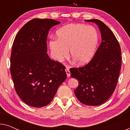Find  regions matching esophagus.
I'll use <instances>...</instances> for the list:
<instances>
[{
	"label": "esophagus",
	"instance_id": "obj_1",
	"mask_svg": "<svg viewBox=\"0 0 130 130\" xmlns=\"http://www.w3.org/2000/svg\"><path fill=\"white\" fill-rule=\"evenodd\" d=\"M65 71H66V74H67V77H70V71H69V69L66 68L65 69Z\"/></svg>",
	"mask_w": 130,
	"mask_h": 130
}]
</instances>
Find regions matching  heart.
Instances as JSON below:
<instances>
[{
    "label": "heart",
    "mask_w": 130,
    "mask_h": 130,
    "mask_svg": "<svg viewBox=\"0 0 130 130\" xmlns=\"http://www.w3.org/2000/svg\"><path fill=\"white\" fill-rule=\"evenodd\" d=\"M57 40L49 42L53 58L61 62L69 56L76 63L85 64L90 61L95 54L99 42V35L95 28L84 24H71L57 31Z\"/></svg>",
    "instance_id": "b5f03b06"
}]
</instances>
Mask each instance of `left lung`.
Instances as JSON below:
<instances>
[{
    "label": "left lung",
    "instance_id": "8db88e82",
    "mask_svg": "<svg viewBox=\"0 0 130 130\" xmlns=\"http://www.w3.org/2000/svg\"><path fill=\"white\" fill-rule=\"evenodd\" d=\"M86 21L98 26L102 42L89 63L71 68L70 76L79 82L74 93L80 102L96 106L105 102L114 92L121 67V50L116 37L104 22L98 19Z\"/></svg>",
    "mask_w": 130,
    "mask_h": 130
}]
</instances>
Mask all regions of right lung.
<instances>
[{"label":"right lung","instance_id":"obj_1","mask_svg":"<svg viewBox=\"0 0 130 130\" xmlns=\"http://www.w3.org/2000/svg\"><path fill=\"white\" fill-rule=\"evenodd\" d=\"M60 23L51 19H33L14 40L10 74L18 95L33 107L49 104L67 77L64 66L51 60L47 53L49 30Z\"/></svg>","mask_w":130,"mask_h":130}]
</instances>
